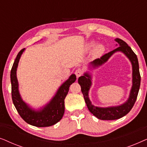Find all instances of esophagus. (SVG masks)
Masks as SVG:
<instances>
[{
    "label": "esophagus",
    "instance_id": "obj_1",
    "mask_svg": "<svg viewBox=\"0 0 147 147\" xmlns=\"http://www.w3.org/2000/svg\"><path fill=\"white\" fill-rule=\"evenodd\" d=\"M76 76H77L78 78H79L80 76H81L82 75V74H83V71H82V69H77L76 70V72H75Z\"/></svg>",
    "mask_w": 147,
    "mask_h": 147
}]
</instances>
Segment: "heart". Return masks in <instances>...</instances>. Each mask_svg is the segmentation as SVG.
Here are the masks:
<instances>
[{"label":"heart","instance_id":"1","mask_svg":"<svg viewBox=\"0 0 147 147\" xmlns=\"http://www.w3.org/2000/svg\"><path fill=\"white\" fill-rule=\"evenodd\" d=\"M93 45H94L93 43H90V45H89L90 47H92ZM104 51V46L102 45H100H100H98L96 47L95 50H94V53H95L96 55H100V54H102V53H103Z\"/></svg>","mask_w":147,"mask_h":147}]
</instances>
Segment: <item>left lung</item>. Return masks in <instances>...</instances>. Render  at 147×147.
<instances>
[{"mask_svg":"<svg viewBox=\"0 0 147 147\" xmlns=\"http://www.w3.org/2000/svg\"><path fill=\"white\" fill-rule=\"evenodd\" d=\"M115 41L118 44V47L113 51L108 52L104 54L100 58H98L91 62V64L94 67L101 65L105 63L108 59L111 57L112 54L116 51H122L127 56L130 61H131L132 65V86L130 91V96L128 100L125 103L118 106L108 108H99L92 105L91 102L88 98V92L91 86V77L88 73L84 74L83 76L78 78V83L81 86L82 92L83 94L84 100L87 105L88 110L94 116L100 120H116L123 117L129 112L133 107L135 103L137 96L139 91L140 85V75L139 72V65H138V58L136 55L134 53L131 48L123 40L116 38Z\"/></svg>","mask_w":147,"mask_h":147,"instance_id":"obj_1","label":"left lung"}]
</instances>
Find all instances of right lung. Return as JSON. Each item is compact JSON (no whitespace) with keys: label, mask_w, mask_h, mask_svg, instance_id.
I'll return each instance as SVG.
<instances>
[{"label":"right lung","mask_w":147,"mask_h":147,"mask_svg":"<svg viewBox=\"0 0 147 147\" xmlns=\"http://www.w3.org/2000/svg\"><path fill=\"white\" fill-rule=\"evenodd\" d=\"M25 48L19 52L11 71L12 100L21 117L31 125L37 127H46L53 125L63 117L65 111L64 100L69 91V86L76 80L75 74H72L67 81L62 84L57 94L49 104L42 109L35 111L31 109L22 100L19 92L17 79V68L21 54Z\"/></svg>","instance_id":"obj_1"}]
</instances>
